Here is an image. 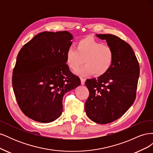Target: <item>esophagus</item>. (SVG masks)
<instances>
[{
	"mask_svg": "<svg viewBox=\"0 0 153 153\" xmlns=\"http://www.w3.org/2000/svg\"><path fill=\"white\" fill-rule=\"evenodd\" d=\"M80 80H81V84H82V85H84V84H85V78H80Z\"/></svg>",
	"mask_w": 153,
	"mask_h": 153,
	"instance_id": "1",
	"label": "esophagus"
}]
</instances>
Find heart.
I'll list each match as a JSON object with an SVG mask.
<instances>
[{
	"label": "heart",
	"mask_w": 153,
	"mask_h": 153,
	"mask_svg": "<svg viewBox=\"0 0 153 153\" xmlns=\"http://www.w3.org/2000/svg\"><path fill=\"white\" fill-rule=\"evenodd\" d=\"M114 57L112 47L88 36L77 41L76 49L72 47L68 49L66 63L69 68L75 71L84 62L85 65L76 71L80 76L93 73L96 76H101L112 66Z\"/></svg>",
	"instance_id": "obj_1"
}]
</instances>
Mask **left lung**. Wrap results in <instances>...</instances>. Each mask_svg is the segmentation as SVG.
Returning a JSON list of instances; mask_svg holds the SVG:
<instances>
[{"label": "left lung", "instance_id": "left-lung-1", "mask_svg": "<svg viewBox=\"0 0 153 153\" xmlns=\"http://www.w3.org/2000/svg\"><path fill=\"white\" fill-rule=\"evenodd\" d=\"M114 49V62L108 71L85 82L89 96L85 103L87 117L98 124L121 117L136 98L140 66L131 46L112 34H96Z\"/></svg>", "mask_w": 153, "mask_h": 153}]
</instances>
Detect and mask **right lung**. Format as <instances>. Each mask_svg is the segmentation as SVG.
Masks as SVG:
<instances>
[{"instance_id":"obj_1","label":"right lung","mask_w":153,"mask_h":153,"mask_svg":"<svg viewBox=\"0 0 153 153\" xmlns=\"http://www.w3.org/2000/svg\"><path fill=\"white\" fill-rule=\"evenodd\" d=\"M71 39L67 31H45L25 44L18 54L13 71V91L22 112L34 121L47 123L59 117L64 95L81 84L66 63Z\"/></svg>"}]
</instances>
